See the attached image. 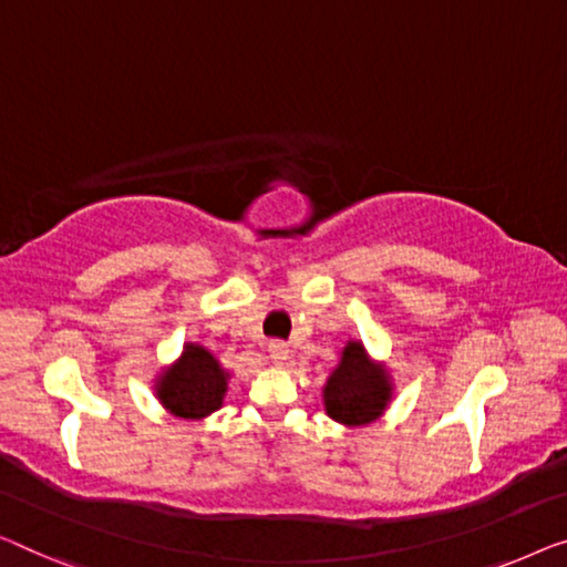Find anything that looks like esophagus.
I'll list each match as a JSON object with an SVG mask.
<instances>
[{"mask_svg":"<svg viewBox=\"0 0 567 567\" xmlns=\"http://www.w3.org/2000/svg\"><path fill=\"white\" fill-rule=\"evenodd\" d=\"M267 351H269V359H272V364L277 367L287 364V359H290V349H287L282 341H272L267 346Z\"/></svg>","mask_w":567,"mask_h":567,"instance_id":"1","label":"esophagus"}]
</instances>
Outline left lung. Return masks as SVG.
Instances as JSON below:
<instances>
[{
    "mask_svg": "<svg viewBox=\"0 0 567 567\" xmlns=\"http://www.w3.org/2000/svg\"><path fill=\"white\" fill-rule=\"evenodd\" d=\"M326 412L343 425H367L386 410L392 400V384L382 367L371 364L364 346L349 341L341 364L328 377L323 390Z\"/></svg>",
    "mask_w": 567,
    "mask_h": 567,
    "instance_id": "left-lung-1",
    "label": "left lung"
}]
</instances>
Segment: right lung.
Segmentation results:
<instances>
[{
	"mask_svg": "<svg viewBox=\"0 0 567 567\" xmlns=\"http://www.w3.org/2000/svg\"><path fill=\"white\" fill-rule=\"evenodd\" d=\"M229 374L198 343H188L177 364L157 379V396L175 417L200 420L224 404Z\"/></svg>",
	"mask_w": 567,
	"mask_h": 567,
	"instance_id": "right-lung-1",
	"label": "right lung"
}]
</instances>
